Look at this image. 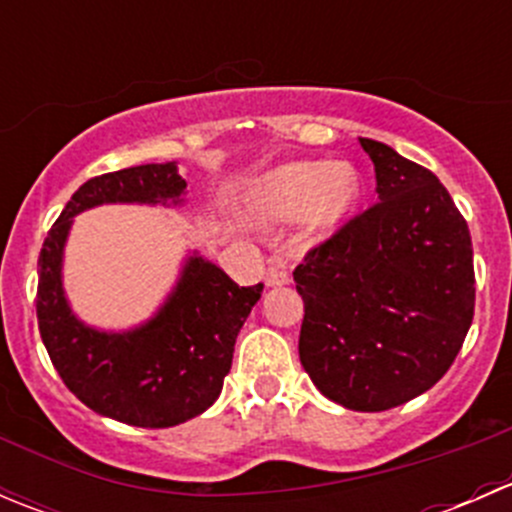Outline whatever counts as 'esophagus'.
I'll return each mask as SVG.
<instances>
[{
	"mask_svg": "<svg viewBox=\"0 0 512 512\" xmlns=\"http://www.w3.org/2000/svg\"><path fill=\"white\" fill-rule=\"evenodd\" d=\"M289 280H292V277H289V272L282 265H270V267H267V272H265L267 287L289 285Z\"/></svg>",
	"mask_w": 512,
	"mask_h": 512,
	"instance_id": "esophagus-1",
	"label": "esophagus"
}]
</instances>
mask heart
I'll return each instance as SVG.
<instances>
[{
	"instance_id": "1",
	"label": "heart",
	"mask_w": 512,
	"mask_h": 512,
	"mask_svg": "<svg viewBox=\"0 0 512 512\" xmlns=\"http://www.w3.org/2000/svg\"><path fill=\"white\" fill-rule=\"evenodd\" d=\"M361 193L354 165L299 160L282 165L252 188V213L265 223H294L304 218L312 235L334 230Z\"/></svg>"
}]
</instances>
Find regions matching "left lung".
I'll list each match as a JSON object with an SVG mask.
<instances>
[{
    "instance_id": "left-lung-1",
    "label": "left lung",
    "mask_w": 512,
    "mask_h": 512,
    "mask_svg": "<svg viewBox=\"0 0 512 512\" xmlns=\"http://www.w3.org/2000/svg\"><path fill=\"white\" fill-rule=\"evenodd\" d=\"M359 143L379 203L294 270L299 361L334 404L386 411L451 369L473 322L476 275L471 232L441 180L386 143Z\"/></svg>"
}]
</instances>
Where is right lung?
Returning <instances> with one entry per match:
<instances>
[{
	"label": "right lung",
	"mask_w": 512,
	"mask_h": 512,
	"mask_svg": "<svg viewBox=\"0 0 512 512\" xmlns=\"http://www.w3.org/2000/svg\"><path fill=\"white\" fill-rule=\"evenodd\" d=\"M183 193L175 163L96 175L71 195L39 255L36 319L51 364L76 399L128 426H178L215 404L262 285H235L218 265L193 255L156 317L131 332H101L76 319L66 302L64 245L74 215L84 210L103 203L178 205Z\"/></svg>",
	"instance_id": "obj_1"
}]
</instances>
